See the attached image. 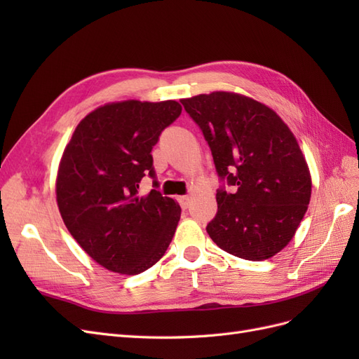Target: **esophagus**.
Listing matches in <instances>:
<instances>
[{
    "mask_svg": "<svg viewBox=\"0 0 359 359\" xmlns=\"http://www.w3.org/2000/svg\"><path fill=\"white\" fill-rule=\"evenodd\" d=\"M178 202H180L182 210H187L189 205H190V198H189V196H180V198H178Z\"/></svg>",
    "mask_w": 359,
    "mask_h": 359,
    "instance_id": "esophagus-1",
    "label": "esophagus"
}]
</instances>
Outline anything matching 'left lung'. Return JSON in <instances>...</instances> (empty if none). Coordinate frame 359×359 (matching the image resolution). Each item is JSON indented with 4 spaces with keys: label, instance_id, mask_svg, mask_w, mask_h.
Listing matches in <instances>:
<instances>
[{
    "label": "left lung",
    "instance_id": "obj_1",
    "mask_svg": "<svg viewBox=\"0 0 359 359\" xmlns=\"http://www.w3.org/2000/svg\"><path fill=\"white\" fill-rule=\"evenodd\" d=\"M181 103L201 127L217 173L235 189L217 191L219 210L206 232L233 256L273 257L295 236L311 196L297 137L276 111L243 94L214 91Z\"/></svg>",
    "mask_w": 359,
    "mask_h": 359
}]
</instances>
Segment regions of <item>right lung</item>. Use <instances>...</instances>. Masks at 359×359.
Returning <instances> with one entry per match:
<instances>
[{"instance_id": "add662e5", "label": "right lung", "mask_w": 359, "mask_h": 359, "mask_svg": "<svg viewBox=\"0 0 359 359\" xmlns=\"http://www.w3.org/2000/svg\"><path fill=\"white\" fill-rule=\"evenodd\" d=\"M175 100H124L99 106L76 126L57 172L58 210L83 252L112 273L136 276L168 250L181 208L157 190L151 149L181 115ZM157 186V184H156Z\"/></svg>"}]
</instances>
